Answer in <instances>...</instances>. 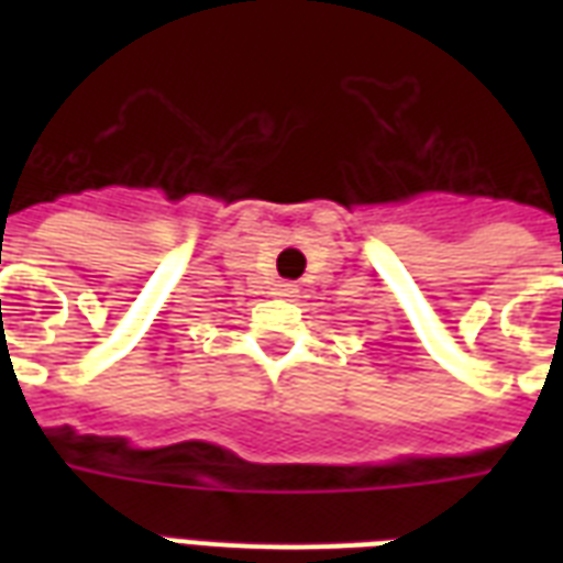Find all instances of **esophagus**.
<instances>
[{"label": "esophagus", "mask_w": 563, "mask_h": 563, "mask_svg": "<svg viewBox=\"0 0 563 563\" xmlns=\"http://www.w3.org/2000/svg\"><path fill=\"white\" fill-rule=\"evenodd\" d=\"M274 295H277V298H295V295H298V286H295V283H277V286H274Z\"/></svg>", "instance_id": "34e87169"}]
</instances>
